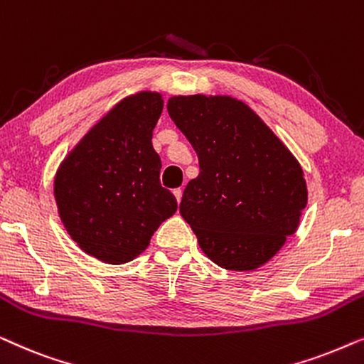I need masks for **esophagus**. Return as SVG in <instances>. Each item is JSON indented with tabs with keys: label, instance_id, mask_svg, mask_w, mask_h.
<instances>
[{
	"label": "esophagus",
	"instance_id": "esophagus-1",
	"mask_svg": "<svg viewBox=\"0 0 364 364\" xmlns=\"http://www.w3.org/2000/svg\"><path fill=\"white\" fill-rule=\"evenodd\" d=\"M173 196H176L177 202L181 203V200H182V188H176V191H173Z\"/></svg>",
	"mask_w": 364,
	"mask_h": 364
}]
</instances>
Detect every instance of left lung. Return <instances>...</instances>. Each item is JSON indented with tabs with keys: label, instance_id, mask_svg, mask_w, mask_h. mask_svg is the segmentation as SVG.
Wrapping results in <instances>:
<instances>
[{
	"label": "left lung",
	"instance_id": "8db88e82",
	"mask_svg": "<svg viewBox=\"0 0 364 364\" xmlns=\"http://www.w3.org/2000/svg\"><path fill=\"white\" fill-rule=\"evenodd\" d=\"M167 111L200 166L183 191L181 215L213 263L255 270L296 232L308 200L301 166L235 97L173 96Z\"/></svg>",
	"mask_w": 364,
	"mask_h": 364
}]
</instances>
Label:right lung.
Instances as JSON below:
<instances>
[{
    "label": "right lung",
    "mask_w": 364,
    "mask_h": 364,
    "mask_svg": "<svg viewBox=\"0 0 364 364\" xmlns=\"http://www.w3.org/2000/svg\"><path fill=\"white\" fill-rule=\"evenodd\" d=\"M159 92L117 102L69 152L54 178L59 217L79 248L111 265L146 250L154 232L177 210L159 181L152 131L162 114Z\"/></svg>",
    "instance_id": "right-lung-1"
}]
</instances>
